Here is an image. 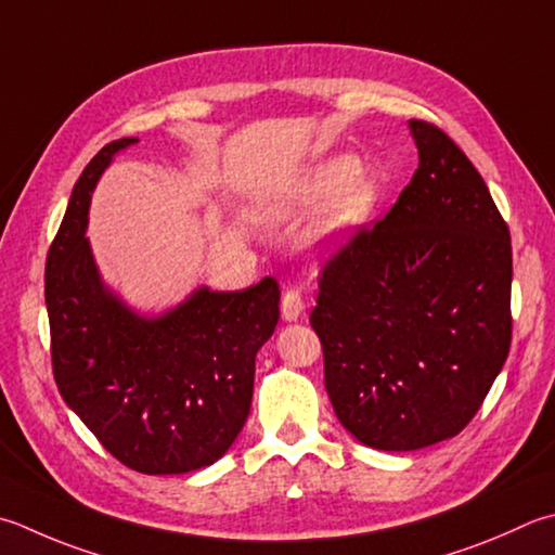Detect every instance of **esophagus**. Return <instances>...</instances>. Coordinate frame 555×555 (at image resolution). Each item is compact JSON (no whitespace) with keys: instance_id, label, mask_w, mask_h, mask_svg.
<instances>
[{"instance_id":"esophagus-1","label":"esophagus","mask_w":555,"mask_h":555,"mask_svg":"<svg viewBox=\"0 0 555 555\" xmlns=\"http://www.w3.org/2000/svg\"><path fill=\"white\" fill-rule=\"evenodd\" d=\"M302 310H306V306H302L300 293L286 291L284 298H281V318H284L286 322H296V320H300Z\"/></svg>"}]
</instances>
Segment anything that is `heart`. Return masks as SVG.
<instances>
[{
  "mask_svg": "<svg viewBox=\"0 0 555 555\" xmlns=\"http://www.w3.org/2000/svg\"><path fill=\"white\" fill-rule=\"evenodd\" d=\"M324 199L330 202L310 235L312 245L320 249L341 245L361 231L379 202V184L371 172H361V160L356 156L336 154L291 178L259 214L267 221H279L308 211Z\"/></svg>",
  "mask_w": 555,
  "mask_h": 555,
  "instance_id": "heart-1",
  "label": "heart"
}]
</instances>
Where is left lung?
I'll use <instances>...</instances> for the list:
<instances>
[{
    "label": "left lung",
    "mask_w": 555,
    "mask_h": 555,
    "mask_svg": "<svg viewBox=\"0 0 555 555\" xmlns=\"http://www.w3.org/2000/svg\"><path fill=\"white\" fill-rule=\"evenodd\" d=\"M409 132L418 170L322 271L310 312L336 418L385 452L457 436L513 336V247L491 192L438 127L409 119Z\"/></svg>",
    "instance_id": "8db88e82"
}]
</instances>
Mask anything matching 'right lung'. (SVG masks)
Listing matches in <instances>:
<instances>
[{
    "label": "right lung",
    "instance_id": "1",
    "mask_svg": "<svg viewBox=\"0 0 555 555\" xmlns=\"http://www.w3.org/2000/svg\"><path fill=\"white\" fill-rule=\"evenodd\" d=\"M98 151L76 180L46 264L54 383L103 448L141 474H188L231 450L255 387V356L279 322V284L197 286L141 312L105 284L89 228L91 194L119 151Z\"/></svg>",
    "mask_w": 555,
    "mask_h": 555
}]
</instances>
